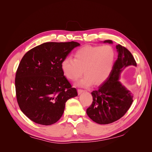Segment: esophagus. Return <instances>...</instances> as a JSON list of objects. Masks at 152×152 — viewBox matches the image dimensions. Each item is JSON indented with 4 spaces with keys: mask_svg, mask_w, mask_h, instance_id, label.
Listing matches in <instances>:
<instances>
[{
    "mask_svg": "<svg viewBox=\"0 0 152 152\" xmlns=\"http://www.w3.org/2000/svg\"><path fill=\"white\" fill-rule=\"evenodd\" d=\"M78 94H80L81 93H84V92H85L86 91L85 90H83V89H78Z\"/></svg>",
    "mask_w": 152,
    "mask_h": 152,
    "instance_id": "obj_1",
    "label": "esophagus"
}]
</instances>
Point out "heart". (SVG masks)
Wrapping results in <instances>:
<instances>
[{"label":"heart","mask_w":152,"mask_h":152,"mask_svg":"<svg viewBox=\"0 0 152 152\" xmlns=\"http://www.w3.org/2000/svg\"><path fill=\"white\" fill-rule=\"evenodd\" d=\"M115 53L112 46L86 45L78 49L74 59L65 58L61 64V70L68 79L78 80L83 73L85 77L79 82L82 87L103 83L110 75L114 65Z\"/></svg>","instance_id":"obj_1"}]
</instances>
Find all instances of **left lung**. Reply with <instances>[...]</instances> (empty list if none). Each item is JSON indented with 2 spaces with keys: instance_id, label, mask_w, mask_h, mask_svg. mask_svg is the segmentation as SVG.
<instances>
[{
  "instance_id": "left-lung-1",
  "label": "left lung",
  "mask_w": 152,
  "mask_h": 152,
  "mask_svg": "<svg viewBox=\"0 0 152 152\" xmlns=\"http://www.w3.org/2000/svg\"><path fill=\"white\" fill-rule=\"evenodd\" d=\"M103 42L112 44L110 40ZM118 58L111 73L97 90L91 93L93 103L87 109L89 117L99 124H108L118 121L129 109L133 102L132 93L119 81L121 72L128 66H137L131 52L125 47L116 45Z\"/></svg>"
}]
</instances>
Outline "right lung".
Here are the masks:
<instances>
[{
  "instance_id": "add662e5",
  "label": "right lung",
  "mask_w": 152,
  "mask_h": 152,
  "mask_svg": "<svg viewBox=\"0 0 152 152\" xmlns=\"http://www.w3.org/2000/svg\"><path fill=\"white\" fill-rule=\"evenodd\" d=\"M79 45L73 41L45 42L22 58L16 73V99L31 121L45 126L56 123L63 115L66 101L78 95L64 76L61 64Z\"/></svg>"
}]
</instances>
